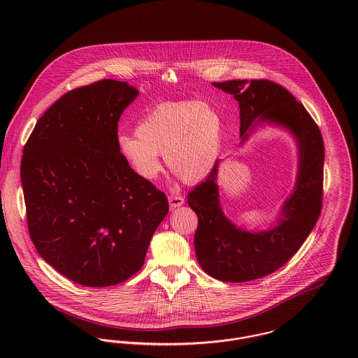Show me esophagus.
<instances>
[{
	"mask_svg": "<svg viewBox=\"0 0 358 358\" xmlns=\"http://www.w3.org/2000/svg\"><path fill=\"white\" fill-rule=\"evenodd\" d=\"M168 201H169V205H171L172 209H173V208H179V206H182V205L185 204V199H183L182 196H178V194L169 196V197H168Z\"/></svg>",
	"mask_w": 358,
	"mask_h": 358,
	"instance_id": "1",
	"label": "esophagus"
}]
</instances>
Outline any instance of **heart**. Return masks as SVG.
Segmentation results:
<instances>
[{
	"instance_id": "1",
	"label": "heart",
	"mask_w": 358,
	"mask_h": 358,
	"mask_svg": "<svg viewBox=\"0 0 358 358\" xmlns=\"http://www.w3.org/2000/svg\"><path fill=\"white\" fill-rule=\"evenodd\" d=\"M223 135V118L212 104L165 102L139 120L136 134H120L117 149L146 180H153L161 172L159 153H164L173 175L192 185L205 179L217 162Z\"/></svg>"
}]
</instances>
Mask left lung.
I'll return each instance as SVG.
<instances>
[{
  "label": "left lung",
  "instance_id": "obj_1",
  "mask_svg": "<svg viewBox=\"0 0 358 358\" xmlns=\"http://www.w3.org/2000/svg\"><path fill=\"white\" fill-rule=\"evenodd\" d=\"M212 84L238 102L243 143L259 122L285 128L298 143L295 189L282 205L277 224L268 230L250 231L226 217L216 185L217 162L187 196L189 206L199 217L194 247L203 270L220 281L245 282L284 266L315 226L322 205L324 142L305 106L277 83L231 80Z\"/></svg>",
  "mask_w": 358,
  "mask_h": 358
}]
</instances>
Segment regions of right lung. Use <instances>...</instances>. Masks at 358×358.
Segmentation results:
<instances>
[{
	"instance_id": "right-lung-1",
	"label": "right lung",
	"mask_w": 358,
	"mask_h": 358,
	"mask_svg": "<svg viewBox=\"0 0 358 358\" xmlns=\"http://www.w3.org/2000/svg\"><path fill=\"white\" fill-rule=\"evenodd\" d=\"M138 95L108 78L69 91L23 149L30 238L48 264L80 285L110 287L138 273L169 209L166 196L117 149L118 120Z\"/></svg>"
}]
</instances>
